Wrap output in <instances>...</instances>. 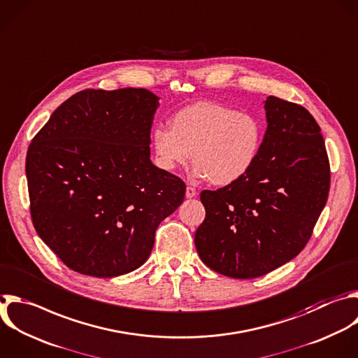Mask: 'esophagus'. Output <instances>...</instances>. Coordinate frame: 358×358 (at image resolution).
I'll return each instance as SVG.
<instances>
[{
    "label": "esophagus",
    "instance_id": "34e87169",
    "mask_svg": "<svg viewBox=\"0 0 358 358\" xmlns=\"http://www.w3.org/2000/svg\"><path fill=\"white\" fill-rule=\"evenodd\" d=\"M185 195H187V198H194L196 195V188L188 185L187 189H185Z\"/></svg>",
    "mask_w": 358,
    "mask_h": 358
}]
</instances>
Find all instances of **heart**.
Listing matches in <instances>:
<instances>
[{"label": "heart", "mask_w": 358, "mask_h": 358, "mask_svg": "<svg viewBox=\"0 0 358 358\" xmlns=\"http://www.w3.org/2000/svg\"><path fill=\"white\" fill-rule=\"evenodd\" d=\"M263 142L262 124L249 112L219 102H198L177 112L170 129L156 128L152 146L157 164L174 171L192 162L195 174L227 185L256 163Z\"/></svg>", "instance_id": "heart-1"}]
</instances>
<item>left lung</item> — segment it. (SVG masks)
I'll return each mask as SVG.
<instances>
[{
    "mask_svg": "<svg viewBox=\"0 0 358 358\" xmlns=\"http://www.w3.org/2000/svg\"><path fill=\"white\" fill-rule=\"evenodd\" d=\"M267 131L246 176L199 198L201 260L231 278L262 277L296 257L313 233L330 189L320 128L306 108L268 96Z\"/></svg>",
    "mask_w": 358,
    "mask_h": 358,
    "instance_id": "left-lung-1",
    "label": "left lung"
}]
</instances>
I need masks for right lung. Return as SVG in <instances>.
I'll return each mask as SVG.
<instances>
[{
	"instance_id": "right-lung-1",
	"label": "right lung",
	"mask_w": 358,
	"mask_h": 358,
	"mask_svg": "<svg viewBox=\"0 0 358 358\" xmlns=\"http://www.w3.org/2000/svg\"><path fill=\"white\" fill-rule=\"evenodd\" d=\"M157 99L145 88L83 90L29 145L34 226L73 271L109 278L136 270L184 201L185 182L149 157Z\"/></svg>"
}]
</instances>
